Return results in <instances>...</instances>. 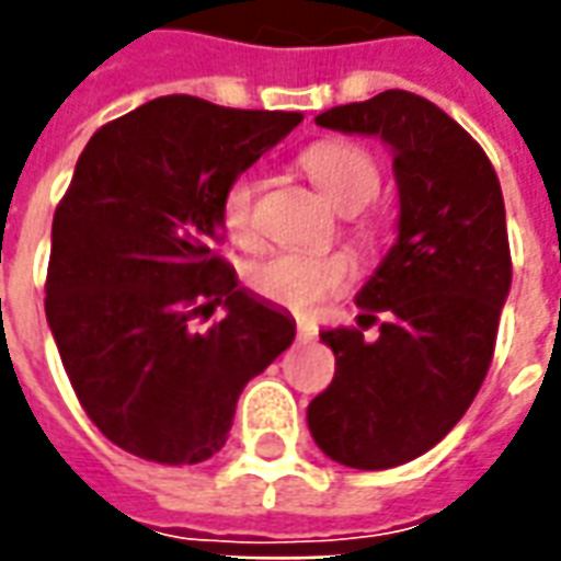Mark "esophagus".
I'll use <instances>...</instances> for the list:
<instances>
[{
  "label": "esophagus",
  "instance_id": "obj_1",
  "mask_svg": "<svg viewBox=\"0 0 561 561\" xmlns=\"http://www.w3.org/2000/svg\"><path fill=\"white\" fill-rule=\"evenodd\" d=\"M316 336H318V328L306 324V321H297V340L309 342V340H316Z\"/></svg>",
  "mask_w": 561,
  "mask_h": 561
}]
</instances>
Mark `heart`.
<instances>
[{"instance_id": "obj_1", "label": "heart", "mask_w": 561, "mask_h": 561, "mask_svg": "<svg viewBox=\"0 0 561 561\" xmlns=\"http://www.w3.org/2000/svg\"><path fill=\"white\" fill-rule=\"evenodd\" d=\"M300 168L309 180L321 188V195L342 213H352L348 219V240L360 255H376L378 233L376 221L360 216L381 185V171L373 152L357 147L352 140H318L300 156ZM257 176L252 171L237 173L221 188L219 216L225 231L240 249H255L257 233ZM354 276L352 257L345 252H276L249 267L245 282L255 294L270 304L291 309V312H312L324 304L330 294L342 291Z\"/></svg>"}]
</instances>
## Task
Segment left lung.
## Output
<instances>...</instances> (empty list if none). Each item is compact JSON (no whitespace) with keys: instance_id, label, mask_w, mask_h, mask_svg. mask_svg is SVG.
Listing matches in <instances>:
<instances>
[{"instance_id":"1","label":"left lung","mask_w":561,"mask_h":561,"mask_svg":"<svg viewBox=\"0 0 561 561\" xmlns=\"http://www.w3.org/2000/svg\"><path fill=\"white\" fill-rule=\"evenodd\" d=\"M318 126L376 135L393 149L400 237L357 294L379 340L321 330L336 376L309 402L316 445L352 469H393L445 438L493 364L511 288L505 201L481 144L405 90L330 107Z\"/></svg>"}]
</instances>
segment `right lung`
<instances>
[{
  "label": "right lung",
  "instance_id": "add662e5",
  "mask_svg": "<svg viewBox=\"0 0 561 561\" xmlns=\"http://www.w3.org/2000/svg\"><path fill=\"white\" fill-rule=\"evenodd\" d=\"M300 119L161 95L80 152L54 213L44 312L83 412L128 454L213 457L245 385L294 342V318L243 291L216 245L221 188Z\"/></svg>",
  "mask_w": 561,
  "mask_h": 561
}]
</instances>
